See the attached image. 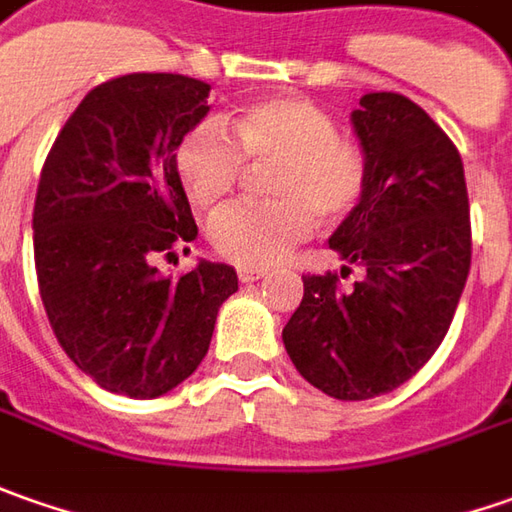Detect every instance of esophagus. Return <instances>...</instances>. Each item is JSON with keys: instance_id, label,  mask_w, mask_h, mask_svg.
Here are the masks:
<instances>
[{"instance_id": "1", "label": "esophagus", "mask_w": 512, "mask_h": 512, "mask_svg": "<svg viewBox=\"0 0 512 512\" xmlns=\"http://www.w3.org/2000/svg\"><path fill=\"white\" fill-rule=\"evenodd\" d=\"M263 274H266L263 269H246V266H243V269H238L240 283H255V280H260Z\"/></svg>"}]
</instances>
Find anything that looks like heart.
Returning a JSON list of instances; mask_svg holds the SVG:
<instances>
[{
  "mask_svg": "<svg viewBox=\"0 0 512 512\" xmlns=\"http://www.w3.org/2000/svg\"><path fill=\"white\" fill-rule=\"evenodd\" d=\"M235 144L215 127L198 124L175 150V172L189 201L221 206L246 172L274 167L266 192L272 203L232 206L221 212L209 238L218 255L266 269L306 240L314 221H345L365 195L368 167L351 141L337 135V121L306 98H266L229 118Z\"/></svg>",
  "mask_w": 512,
  "mask_h": 512,
  "instance_id": "b5f03b06",
  "label": "heart"
}]
</instances>
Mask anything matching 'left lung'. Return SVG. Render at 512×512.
<instances>
[{"instance_id": "left-lung-1", "label": "left lung", "mask_w": 512, "mask_h": 512, "mask_svg": "<svg viewBox=\"0 0 512 512\" xmlns=\"http://www.w3.org/2000/svg\"><path fill=\"white\" fill-rule=\"evenodd\" d=\"M351 127L368 167L360 206L328 246L365 277H303V303L283 328L294 368L334 399L399 388L448 334L470 272V206L462 158L411 98L365 93Z\"/></svg>"}]
</instances>
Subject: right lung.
Masks as SVG:
<instances>
[{
	"instance_id": "obj_1",
	"label": "right lung",
	"mask_w": 512,
	"mask_h": 512,
	"mask_svg": "<svg viewBox=\"0 0 512 512\" xmlns=\"http://www.w3.org/2000/svg\"><path fill=\"white\" fill-rule=\"evenodd\" d=\"M209 84L130 73L90 90L47 155L33 206V257L64 354L101 388L155 399L206 357L218 309L238 291L226 263L181 280L155 255L198 238L175 150L209 113Z\"/></svg>"
}]
</instances>
